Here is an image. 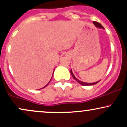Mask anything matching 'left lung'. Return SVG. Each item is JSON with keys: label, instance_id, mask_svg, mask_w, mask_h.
Returning a JSON list of instances; mask_svg holds the SVG:
<instances>
[{"label": "left lung", "instance_id": "8db88e82", "mask_svg": "<svg viewBox=\"0 0 127 127\" xmlns=\"http://www.w3.org/2000/svg\"><path fill=\"white\" fill-rule=\"evenodd\" d=\"M93 23H94V26H95L96 27H97V28H100V29H104V28H103V26H102L101 25V24H100V23H97V22H95V21H94V22H93ZM70 73H71V75H72L73 78L74 79L76 80V81L77 82H78L79 83V84H81V85H84V86H90V85H95V84H97V83H98V82H99V81H100H100H97V82H93V83L84 82H82V81H80V80H79L78 79H77L76 78V77L75 76V75H73V72H72V69L70 70Z\"/></svg>", "mask_w": 127, "mask_h": 127}]
</instances>
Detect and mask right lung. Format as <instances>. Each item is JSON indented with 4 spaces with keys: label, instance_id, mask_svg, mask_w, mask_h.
I'll return each mask as SVG.
<instances>
[{
    "label": "right lung",
    "instance_id": "add662e5",
    "mask_svg": "<svg viewBox=\"0 0 127 127\" xmlns=\"http://www.w3.org/2000/svg\"><path fill=\"white\" fill-rule=\"evenodd\" d=\"M54 72H53V73H52V77H51V79H52V76H53V75H54ZM51 80H50V81H51ZM50 81H49V82H48V84H49V82H50ZM48 84H47V85H45V87H43V88H45V87H46V86H47V85H48Z\"/></svg>",
    "mask_w": 127,
    "mask_h": 127
}]
</instances>
